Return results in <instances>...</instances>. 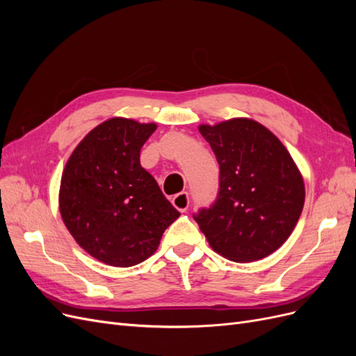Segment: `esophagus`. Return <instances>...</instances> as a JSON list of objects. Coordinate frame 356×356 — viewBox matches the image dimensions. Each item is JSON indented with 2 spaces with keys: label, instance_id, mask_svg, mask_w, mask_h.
Masks as SVG:
<instances>
[{
  "label": "esophagus",
  "instance_id": "obj_1",
  "mask_svg": "<svg viewBox=\"0 0 356 356\" xmlns=\"http://www.w3.org/2000/svg\"><path fill=\"white\" fill-rule=\"evenodd\" d=\"M172 204L179 211V212H186L188 209V204H190V197H188V193L187 191H181L178 195H175L172 197Z\"/></svg>",
  "mask_w": 356,
  "mask_h": 356
}]
</instances>
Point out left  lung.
<instances>
[{
	"mask_svg": "<svg viewBox=\"0 0 356 356\" xmlns=\"http://www.w3.org/2000/svg\"><path fill=\"white\" fill-rule=\"evenodd\" d=\"M220 165L218 197L195 220L212 250L257 261L281 248L305 207V181L285 145L252 118L200 124Z\"/></svg>",
	"mask_w": 356,
	"mask_h": 356,
	"instance_id": "left-lung-1",
	"label": "left lung"
}]
</instances>
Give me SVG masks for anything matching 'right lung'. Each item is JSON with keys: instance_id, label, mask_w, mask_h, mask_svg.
Listing matches in <instances>:
<instances>
[{"instance_id": "1", "label": "right lung", "mask_w": 356, "mask_h": 356, "mask_svg": "<svg viewBox=\"0 0 356 356\" xmlns=\"http://www.w3.org/2000/svg\"><path fill=\"white\" fill-rule=\"evenodd\" d=\"M156 123L113 117L75 147L63 169L59 211L83 250L114 267L152 257L179 212L163 196L139 153Z\"/></svg>"}]
</instances>
